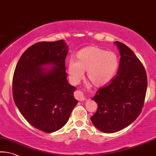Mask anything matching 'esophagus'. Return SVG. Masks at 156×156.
Returning <instances> with one entry per match:
<instances>
[{
  "label": "esophagus",
  "mask_w": 156,
  "mask_h": 156,
  "mask_svg": "<svg viewBox=\"0 0 156 156\" xmlns=\"http://www.w3.org/2000/svg\"><path fill=\"white\" fill-rule=\"evenodd\" d=\"M75 96H76V99H78V100H79L80 101H84V100L85 99V96H84L83 93L81 91H76Z\"/></svg>",
  "instance_id": "34e87169"
}]
</instances>
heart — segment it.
Wrapping results in <instances>:
<instances>
[{"instance_id": "obj_1", "label": "heart", "mask_w": 156, "mask_h": 156, "mask_svg": "<svg viewBox=\"0 0 156 156\" xmlns=\"http://www.w3.org/2000/svg\"><path fill=\"white\" fill-rule=\"evenodd\" d=\"M119 61L117 54L107 51L100 47L90 46L79 51L76 61H70L67 72L71 83L77 84L82 80L84 71H87V77L95 87L108 85L118 70Z\"/></svg>"}]
</instances>
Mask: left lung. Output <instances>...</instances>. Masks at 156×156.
<instances>
[{
    "label": "left lung",
    "mask_w": 156,
    "mask_h": 156,
    "mask_svg": "<svg viewBox=\"0 0 156 156\" xmlns=\"http://www.w3.org/2000/svg\"><path fill=\"white\" fill-rule=\"evenodd\" d=\"M115 44L121 55L117 74L108 85L98 89L92 98L98 108L91 117V122L107 133L122 130L137 118L147 89V73L140 60L124 44Z\"/></svg>",
    "instance_id": "1"
}]
</instances>
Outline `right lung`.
Here are the masks:
<instances>
[{"mask_svg": "<svg viewBox=\"0 0 156 156\" xmlns=\"http://www.w3.org/2000/svg\"><path fill=\"white\" fill-rule=\"evenodd\" d=\"M63 39L34 44L22 54L12 80L14 103L27 122L45 133L60 130L78 103L69 84ZM51 64L53 67L44 68Z\"/></svg>", "mask_w": 156, "mask_h": 156, "instance_id": "right-lung-1", "label": "right lung"}]
</instances>
